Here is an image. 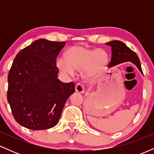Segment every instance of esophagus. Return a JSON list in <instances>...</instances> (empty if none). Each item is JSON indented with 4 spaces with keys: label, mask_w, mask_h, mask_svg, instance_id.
Wrapping results in <instances>:
<instances>
[{
    "label": "esophagus",
    "mask_w": 154,
    "mask_h": 154,
    "mask_svg": "<svg viewBox=\"0 0 154 154\" xmlns=\"http://www.w3.org/2000/svg\"><path fill=\"white\" fill-rule=\"evenodd\" d=\"M75 91L76 92H77V93H83L85 91L84 86H83L82 84H80V83H78V84L76 85L75 86Z\"/></svg>",
    "instance_id": "obj_1"
}]
</instances>
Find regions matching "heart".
I'll use <instances>...</instances> for the list:
<instances>
[{
    "label": "heart",
    "instance_id": "heart-1",
    "mask_svg": "<svg viewBox=\"0 0 154 154\" xmlns=\"http://www.w3.org/2000/svg\"><path fill=\"white\" fill-rule=\"evenodd\" d=\"M109 56L104 49H91L76 45L67 51V58L61 56L56 61L60 72L69 76H74L76 70H82L83 78L93 80L100 77L106 69Z\"/></svg>",
    "mask_w": 154,
    "mask_h": 154
}]
</instances>
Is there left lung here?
Returning <instances> with one entry per match:
<instances>
[{
    "mask_svg": "<svg viewBox=\"0 0 154 154\" xmlns=\"http://www.w3.org/2000/svg\"><path fill=\"white\" fill-rule=\"evenodd\" d=\"M106 44L111 47V59L109 67L130 61L135 65L140 73L143 75L137 55L125 43L119 40H112Z\"/></svg>",
    "mask_w": 154,
    "mask_h": 154,
    "instance_id": "1",
    "label": "left lung"
}]
</instances>
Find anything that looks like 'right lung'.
Masks as SVG:
<instances>
[{
    "instance_id": "add662e5",
    "label": "right lung",
    "mask_w": 154,
    "mask_h": 154,
    "mask_svg": "<svg viewBox=\"0 0 154 154\" xmlns=\"http://www.w3.org/2000/svg\"><path fill=\"white\" fill-rule=\"evenodd\" d=\"M66 42L39 39L16 56L8 76L7 99L16 121L32 130L59 122L65 103L75 93L73 82L58 79L56 58Z\"/></svg>"
}]
</instances>
